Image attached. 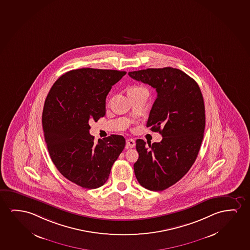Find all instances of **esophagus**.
<instances>
[{
    "instance_id": "34e87169",
    "label": "esophagus",
    "mask_w": 250,
    "mask_h": 250,
    "mask_svg": "<svg viewBox=\"0 0 250 250\" xmlns=\"http://www.w3.org/2000/svg\"><path fill=\"white\" fill-rule=\"evenodd\" d=\"M126 144H127L128 147L133 148L135 146V141H134V139H127Z\"/></svg>"
}]
</instances>
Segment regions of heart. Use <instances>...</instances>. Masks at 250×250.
<instances>
[{"instance_id": "1", "label": "heart", "mask_w": 250, "mask_h": 250, "mask_svg": "<svg viewBox=\"0 0 250 250\" xmlns=\"http://www.w3.org/2000/svg\"><path fill=\"white\" fill-rule=\"evenodd\" d=\"M143 86H134V87H132L129 89V91H134V90H140V89H143Z\"/></svg>"}]
</instances>
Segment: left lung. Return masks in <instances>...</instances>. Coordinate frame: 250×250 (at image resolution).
I'll use <instances>...</instances> for the list:
<instances>
[{"instance_id": "8db88e82", "label": "left lung", "mask_w": 250, "mask_h": 250, "mask_svg": "<svg viewBox=\"0 0 250 250\" xmlns=\"http://www.w3.org/2000/svg\"><path fill=\"white\" fill-rule=\"evenodd\" d=\"M128 75L158 93L146 127L161 134L162 141L146 147L138 139L134 169L141 186L162 191L182 179L197 158L206 126L202 93L196 81L177 68H147Z\"/></svg>"}]
</instances>
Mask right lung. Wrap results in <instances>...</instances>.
Segmentation results:
<instances>
[{"instance_id":"1","label":"right lung","mask_w":250,"mask_h":250,"mask_svg":"<svg viewBox=\"0 0 250 250\" xmlns=\"http://www.w3.org/2000/svg\"><path fill=\"white\" fill-rule=\"evenodd\" d=\"M124 71L81 68L67 72L50 89L42 110L49 156L59 172L87 189L103 186L125 146L122 135L94 142L89 121L105 115V99Z\"/></svg>"}]
</instances>
